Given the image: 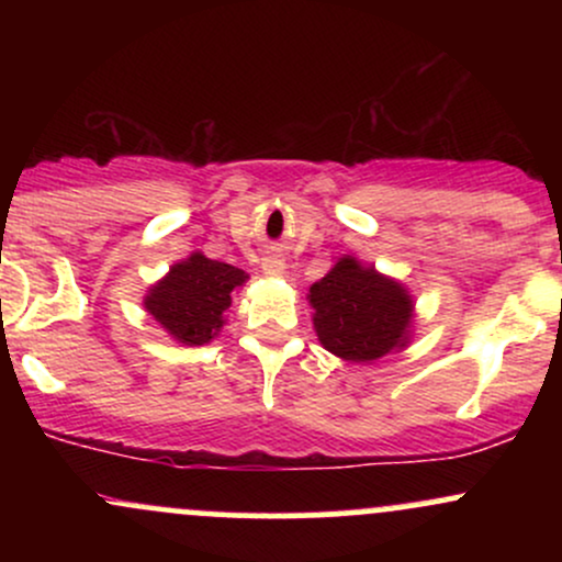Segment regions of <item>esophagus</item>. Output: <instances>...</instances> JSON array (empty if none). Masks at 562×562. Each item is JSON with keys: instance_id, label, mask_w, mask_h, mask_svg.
Segmentation results:
<instances>
[{"instance_id": "esophagus-1", "label": "esophagus", "mask_w": 562, "mask_h": 562, "mask_svg": "<svg viewBox=\"0 0 562 562\" xmlns=\"http://www.w3.org/2000/svg\"><path fill=\"white\" fill-rule=\"evenodd\" d=\"M263 272L272 277L285 274V259H280V256H267V259H263Z\"/></svg>"}]
</instances>
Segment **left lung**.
Here are the masks:
<instances>
[{
  "instance_id": "obj_1",
  "label": "left lung",
  "mask_w": 562,
  "mask_h": 562,
  "mask_svg": "<svg viewBox=\"0 0 562 562\" xmlns=\"http://www.w3.org/2000/svg\"><path fill=\"white\" fill-rule=\"evenodd\" d=\"M322 346L346 362H372L404 346L412 301L398 282L340 259L308 290Z\"/></svg>"
}]
</instances>
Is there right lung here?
Masks as SVG:
<instances>
[{"label":"right lung","mask_w":562,"mask_h":562,"mask_svg":"<svg viewBox=\"0 0 562 562\" xmlns=\"http://www.w3.org/2000/svg\"><path fill=\"white\" fill-rule=\"evenodd\" d=\"M245 277L248 274L232 263L192 254L150 290L145 306L179 344L203 346L218 333L222 314L232 303V290L240 288Z\"/></svg>","instance_id":"1"}]
</instances>
